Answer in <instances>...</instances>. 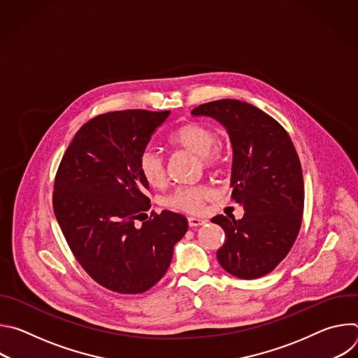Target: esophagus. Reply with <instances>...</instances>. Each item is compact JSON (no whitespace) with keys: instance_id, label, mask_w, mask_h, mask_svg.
<instances>
[{"instance_id":"34e87169","label":"esophagus","mask_w":358,"mask_h":358,"mask_svg":"<svg viewBox=\"0 0 358 358\" xmlns=\"http://www.w3.org/2000/svg\"><path fill=\"white\" fill-rule=\"evenodd\" d=\"M206 222H207L206 220L195 218V217H189V218H188V225H189L191 228H194V227H199V225H203Z\"/></svg>"}]
</instances>
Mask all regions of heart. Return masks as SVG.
Masks as SVG:
<instances>
[{"mask_svg":"<svg viewBox=\"0 0 358 358\" xmlns=\"http://www.w3.org/2000/svg\"><path fill=\"white\" fill-rule=\"evenodd\" d=\"M217 131L202 123L189 122L177 127L170 136L169 143L174 147L187 150L199 159L207 169H220L224 164L222 150L217 145ZM138 169L145 182L152 188H163L167 184L164 159L157 150L147 148L138 159ZM213 196V189L207 185L181 187L164 198V206L185 211L199 213L203 201Z\"/></svg>","mask_w":358,"mask_h":358,"instance_id":"1","label":"heart"}]
</instances>
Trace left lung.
Wrapping results in <instances>:
<instances>
[{
	"label": "left lung",
	"mask_w": 358,
	"mask_h": 358,
	"mask_svg": "<svg viewBox=\"0 0 358 358\" xmlns=\"http://www.w3.org/2000/svg\"><path fill=\"white\" fill-rule=\"evenodd\" d=\"M220 122L232 144L231 198L243 207L241 220L217 215L225 235L220 265L239 279L272 272L293 246L303 215L301 166L286 130L246 101L222 99L191 112Z\"/></svg>",
	"instance_id": "left-lung-1"
}]
</instances>
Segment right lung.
<instances>
[{
	"label": "right lung",
	"mask_w": 358,
	"mask_h": 358,
	"mask_svg": "<svg viewBox=\"0 0 358 358\" xmlns=\"http://www.w3.org/2000/svg\"><path fill=\"white\" fill-rule=\"evenodd\" d=\"M170 112L120 110L96 116L75 134L59 164L54 211L76 261L103 287L136 294L167 272L184 215L150 210L138 159Z\"/></svg>",
	"instance_id": "add662e5"
}]
</instances>
